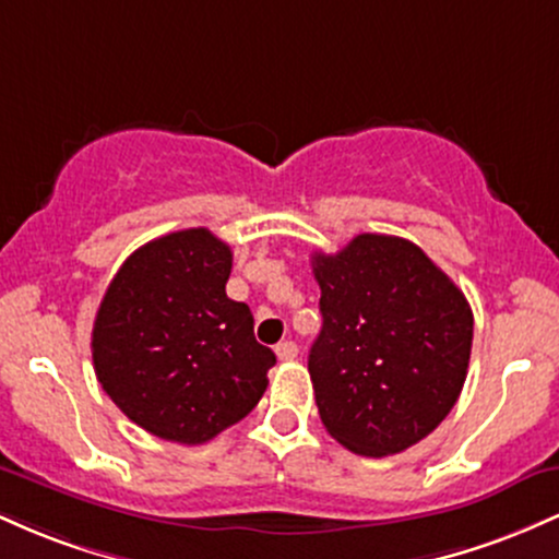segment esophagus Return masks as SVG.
I'll use <instances>...</instances> for the list:
<instances>
[{
	"label": "esophagus",
	"instance_id": "1",
	"mask_svg": "<svg viewBox=\"0 0 559 559\" xmlns=\"http://www.w3.org/2000/svg\"><path fill=\"white\" fill-rule=\"evenodd\" d=\"M275 355H278V360H284V362H292L294 357L299 355V346L294 344V342H281L278 346H275Z\"/></svg>",
	"mask_w": 559,
	"mask_h": 559
}]
</instances>
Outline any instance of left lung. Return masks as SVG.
I'll return each instance as SVG.
<instances>
[{
    "label": "left lung",
    "instance_id": "left-lung-1",
    "mask_svg": "<svg viewBox=\"0 0 559 559\" xmlns=\"http://www.w3.org/2000/svg\"><path fill=\"white\" fill-rule=\"evenodd\" d=\"M320 329L310 349L320 420L338 444L386 457L418 444L463 391L473 312L454 281L400 236L360 234L312 254Z\"/></svg>",
    "mask_w": 559,
    "mask_h": 559
}]
</instances>
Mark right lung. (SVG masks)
<instances>
[{"label": "right lung", "mask_w": 559, "mask_h": 559, "mask_svg": "<svg viewBox=\"0 0 559 559\" xmlns=\"http://www.w3.org/2000/svg\"><path fill=\"white\" fill-rule=\"evenodd\" d=\"M230 265L207 228L176 230L139 247L96 310V381L157 439L204 444L265 394L275 355L254 338L249 307L228 299Z\"/></svg>", "instance_id": "1"}]
</instances>
